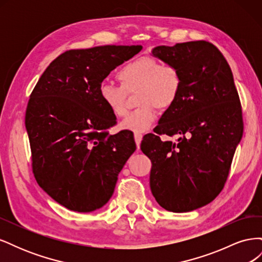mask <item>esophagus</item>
<instances>
[{
  "label": "esophagus",
  "mask_w": 262,
  "mask_h": 262,
  "mask_svg": "<svg viewBox=\"0 0 262 262\" xmlns=\"http://www.w3.org/2000/svg\"><path fill=\"white\" fill-rule=\"evenodd\" d=\"M142 138H143V136H142L141 133H134V140H136V144H137L138 149L140 148V144H141Z\"/></svg>",
  "instance_id": "esophagus-1"
}]
</instances>
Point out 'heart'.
<instances>
[{
	"instance_id": "1",
	"label": "heart",
	"mask_w": 262,
	"mask_h": 262,
	"mask_svg": "<svg viewBox=\"0 0 262 262\" xmlns=\"http://www.w3.org/2000/svg\"><path fill=\"white\" fill-rule=\"evenodd\" d=\"M117 77L121 86L102 83L99 95L102 104L115 117L126 114V93L137 94L139 108L131 112L120 126L133 132H144L153 124L156 118L155 108H170L178 97L181 89L179 71L170 64L153 58L143 57L124 64Z\"/></svg>"
}]
</instances>
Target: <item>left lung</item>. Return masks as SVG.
<instances>
[{
    "label": "left lung",
    "mask_w": 262,
    "mask_h": 262,
    "mask_svg": "<svg viewBox=\"0 0 262 262\" xmlns=\"http://www.w3.org/2000/svg\"><path fill=\"white\" fill-rule=\"evenodd\" d=\"M150 54L181 76L175 104L141 143L152 162L150 191L165 210L190 212L224 187L244 130L238 93L224 55L208 41L158 46ZM158 134L178 141H162Z\"/></svg>",
    "instance_id": "1"
}]
</instances>
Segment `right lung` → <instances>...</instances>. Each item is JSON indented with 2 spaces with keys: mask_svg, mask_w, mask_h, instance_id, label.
<instances>
[{
  "mask_svg": "<svg viewBox=\"0 0 262 262\" xmlns=\"http://www.w3.org/2000/svg\"><path fill=\"white\" fill-rule=\"evenodd\" d=\"M142 46L69 50L46 69L30 95L25 125L38 185L75 212H92L112 198L125 162L136 150L131 133L105 130L117 118L99 87Z\"/></svg>",
  "mask_w": 262,
  "mask_h": 262,
  "instance_id": "add662e5",
  "label": "right lung"
}]
</instances>
